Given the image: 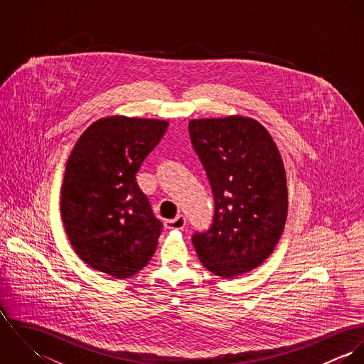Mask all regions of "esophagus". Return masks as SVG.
Instances as JSON below:
<instances>
[{"instance_id": "esophagus-1", "label": "esophagus", "mask_w": 364, "mask_h": 364, "mask_svg": "<svg viewBox=\"0 0 364 364\" xmlns=\"http://www.w3.org/2000/svg\"><path fill=\"white\" fill-rule=\"evenodd\" d=\"M164 224L168 230H182L186 225V218H185V215L179 214L173 220H165Z\"/></svg>"}]
</instances>
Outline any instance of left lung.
Returning a JSON list of instances; mask_svg holds the SVG:
<instances>
[{
  "label": "left lung",
  "instance_id": "1",
  "mask_svg": "<svg viewBox=\"0 0 364 364\" xmlns=\"http://www.w3.org/2000/svg\"><path fill=\"white\" fill-rule=\"evenodd\" d=\"M189 134L214 198L213 224L192 242L208 270L232 279L267 259L283 234L284 165L269 132L251 117L193 119Z\"/></svg>",
  "mask_w": 364,
  "mask_h": 364
}]
</instances>
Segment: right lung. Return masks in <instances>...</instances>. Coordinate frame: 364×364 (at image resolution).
<instances>
[{
  "label": "right lung",
  "mask_w": 364,
  "mask_h": 364,
  "mask_svg": "<svg viewBox=\"0 0 364 364\" xmlns=\"http://www.w3.org/2000/svg\"><path fill=\"white\" fill-rule=\"evenodd\" d=\"M166 120L109 116L94 122L68 156L60 211L75 254L114 279L140 272L156 252L162 224L136 173Z\"/></svg>",
  "instance_id": "obj_1"
}]
</instances>
